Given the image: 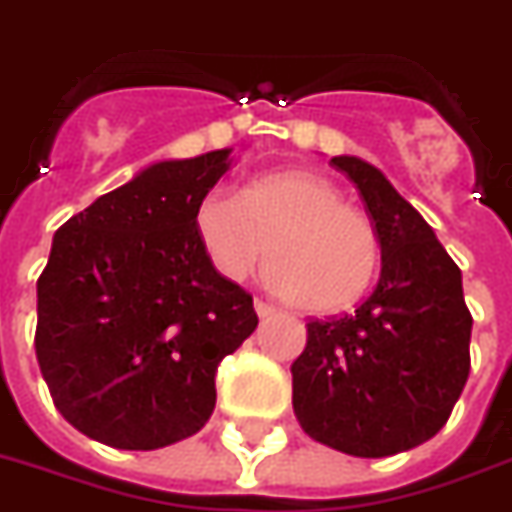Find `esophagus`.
Masks as SVG:
<instances>
[{
	"label": "esophagus",
	"mask_w": 512,
	"mask_h": 512,
	"mask_svg": "<svg viewBox=\"0 0 512 512\" xmlns=\"http://www.w3.org/2000/svg\"><path fill=\"white\" fill-rule=\"evenodd\" d=\"M256 313H259V318H272V315L278 313V307L264 302V299H256Z\"/></svg>",
	"instance_id": "34e87169"
}]
</instances>
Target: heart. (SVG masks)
Masks as SVG:
<instances>
[{"mask_svg": "<svg viewBox=\"0 0 512 512\" xmlns=\"http://www.w3.org/2000/svg\"><path fill=\"white\" fill-rule=\"evenodd\" d=\"M194 226L210 264L229 280L248 278L267 251L272 288L310 313L359 302L380 264L370 215L305 169L259 175L240 194L215 188L199 202Z\"/></svg>", "mask_w": 512, "mask_h": 512, "instance_id": "heart-1", "label": "heart"}]
</instances>
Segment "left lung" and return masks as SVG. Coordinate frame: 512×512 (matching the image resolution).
<instances>
[{"label": "left lung", "mask_w": 512, "mask_h": 512, "mask_svg": "<svg viewBox=\"0 0 512 512\" xmlns=\"http://www.w3.org/2000/svg\"><path fill=\"white\" fill-rule=\"evenodd\" d=\"M380 237L378 286L353 313L307 324L291 364L294 413L313 440L361 459L432 440L470 378L472 315L461 270L383 172L334 156Z\"/></svg>", "instance_id": "left-lung-1"}]
</instances>
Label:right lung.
<instances>
[{"instance_id":"right-lung-1","label":"right lung","mask_w":512,"mask_h":512,"mask_svg":"<svg viewBox=\"0 0 512 512\" xmlns=\"http://www.w3.org/2000/svg\"><path fill=\"white\" fill-rule=\"evenodd\" d=\"M226 167L229 151L159 161L53 237L34 351L56 410L96 443L153 451L197 434L218 364L259 324L194 226Z\"/></svg>"}]
</instances>
